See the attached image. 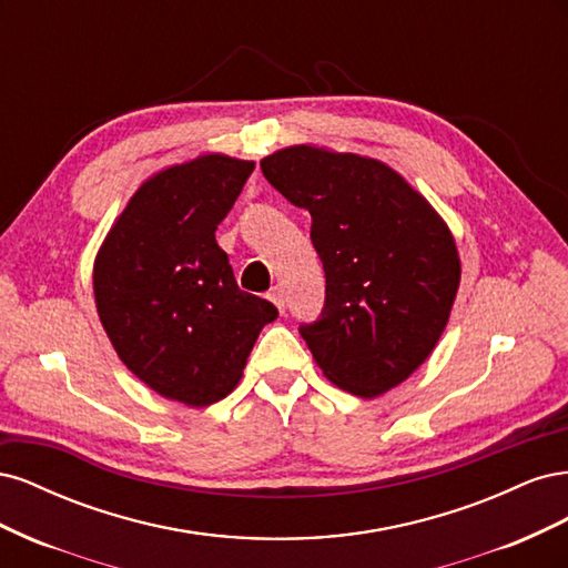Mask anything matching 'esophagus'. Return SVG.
I'll return each mask as SVG.
<instances>
[{"label": "esophagus", "mask_w": 568, "mask_h": 568, "mask_svg": "<svg viewBox=\"0 0 568 568\" xmlns=\"http://www.w3.org/2000/svg\"><path fill=\"white\" fill-rule=\"evenodd\" d=\"M267 298L277 305V311L280 313H284V307H286V296H284V288L282 286H274L270 294H267Z\"/></svg>", "instance_id": "1"}]
</instances>
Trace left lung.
Masks as SVG:
<instances>
[{
	"instance_id": "8db88e82",
	"label": "left lung",
	"mask_w": 568,
	"mask_h": 568,
	"mask_svg": "<svg viewBox=\"0 0 568 568\" xmlns=\"http://www.w3.org/2000/svg\"><path fill=\"white\" fill-rule=\"evenodd\" d=\"M261 170L313 217L326 303L301 336L317 367L359 398L403 384L450 320L462 277L450 227L400 173L359 153L294 144Z\"/></svg>"
}]
</instances>
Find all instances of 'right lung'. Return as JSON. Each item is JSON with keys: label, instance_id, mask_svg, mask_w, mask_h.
<instances>
[{"label": "right lung", "instance_id": "1", "mask_svg": "<svg viewBox=\"0 0 568 568\" xmlns=\"http://www.w3.org/2000/svg\"><path fill=\"white\" fill-rule=\"evenodd\" d=\"M255 163L199 153L140 184L94 257V303L123 365L151 390L209 407L242 382L253 343L277 320L236 286L215 230Z\"/></svg>", "mask_w": 568, "mask_h": 568}]
</instances>
